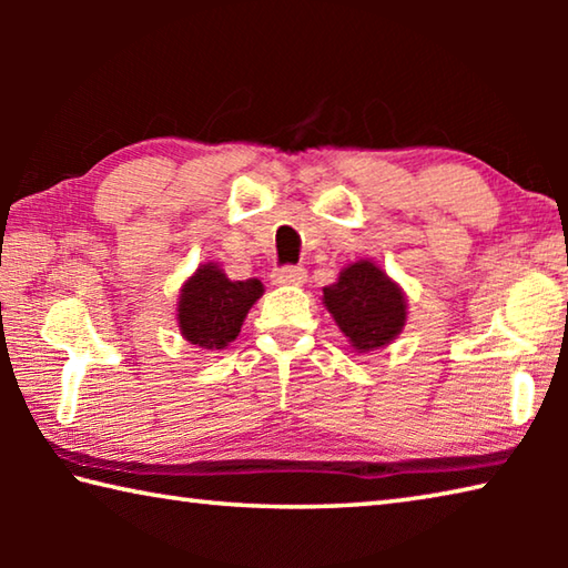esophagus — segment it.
I'll return each mask as SVG.
<instances>
[{
	"label": "esophagus",
	"instance_id": "34e87169",
	"mask_svg": "<svg viewBox=\"0 0 568 568\" xmlns=\"http://www.w3.org/2000/svg\"><path fill=\"white\" fill-rule=\"evenodd\" d=\"M305 271L303 267H295V265H285V267H277L273 273V283L275 285H303L305 283Z\"/></svg>",
	"mask_w": 568,
	"mask_h": 568
}]
</instances>
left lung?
<instances>
[{
    "label": "left lung",
    "mask_w": 568,
    "mask_h": 568,
    "mask_svg": "<svg viewBox=\"0 0 568 568\" xmlns=\"http://www.w3.org/2000/svg\"><path fill=\"white\" fill-rule=\"evenodd\" d=\"M323 303L358 353L383 348L406 325V295L371 261L343 267L338 281L323 287Z\"/></svg>",
    "instance_id": "obj_1"
}]
</instances>
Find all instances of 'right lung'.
<instances>
[{"label":"right lung","mask_w":568,"mask_h":568,"mask_svg":"<svg viewBox=\"0 0 568 568\" xmlns=\"http://www.w3.org/2000/svg\"><path fill=\"white\" fill-rule=\"evenodd\" d=\"M263 291V283L255 277L230 281L220 265H200L182 285L178 297L182 338L203 351H223L237 338L247 311Z\"/></svg>","instance_id":"obj_1"}]
</instances>
